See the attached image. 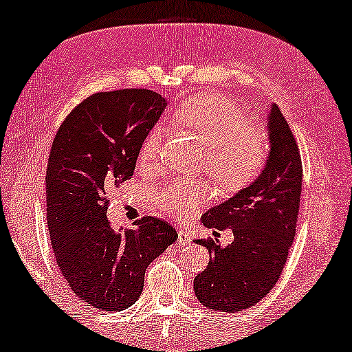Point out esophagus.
<instances>
[{"instance_id": "obj_1", "label": "esophagus", "mask_w": 352, "mask_h": 352, "mask_svg": "<svg viewBox=\"0 0 352 352\" xmlns=\"http://www.w3.org/2000/svg\"><path fill=\"white\" fill-rule=\"evenodd\" d=\"M192 240V235L187 232L186 229H179V232H177V243L179 245H187Z\"/></svg>"}]
</instances>
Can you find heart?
<instances>
[{"mask_svg":"<svg viewBox=\"0 0 352 352\" xmlns=\"http://www.w3.org/2000/svg\"><path fill=\"white\" fill-rule=\"evenodd\" d=\"M173 120L205 144L201 166L224 192L247 189L266 170L271 157L267 134L253 128L250 115L228 96L210 93L186 99ZM163 138L165 133L158 124L148 129L139 148V165H155ZM213 197L214 189L206 179L175 177L155 189L153 204L173 218L187 219Z\"/></svg>","mask_w":352,"mask_h":352,"instance_id":"heart-1","label":"heart"}]
</instances>
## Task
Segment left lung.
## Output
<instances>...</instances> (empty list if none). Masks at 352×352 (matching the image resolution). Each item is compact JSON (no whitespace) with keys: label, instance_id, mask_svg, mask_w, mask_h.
<instances>
[{"label":"left lung","instance_id":"8db88e82","mask_svg":"<svg viewBox=\"0 0 352 352\" xmlns=\"http://www.w3.org/2000/svg\"><path fill=\"white\" fill-rule=\"evenodd\" d=\"M269 118L271 157L263 175L201 216L208 229L234 232V242L199 239L210 263L194 278L201 305L221 312H237L256 305L276 285L296 234L302 184L300 148L276 104Z\"/></svg>","mask_w":352,"mask_h":352}]
</instances>
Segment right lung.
<instances>
[{
  "mask_svg": "<svg viewBox=\"0 0 352 352\" xmlns=\"http://www.w3.org/2000/svg\"><path fill=\"white\" fill-rule=\"evenodd\" d=\"M166 107L148 89L96 93L57 129L46 166V214L52 253L72 292L99 311L138 301L146 269L177 240L155 216L115 230L107 190L131 179L139 148Z\"/></svg>",
  "mask_w": 352,
  "mask_h": 352,
  "instance_id": "add662e5",
  "label": "right lung"
}]
</instances>
